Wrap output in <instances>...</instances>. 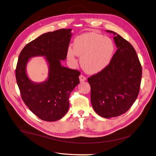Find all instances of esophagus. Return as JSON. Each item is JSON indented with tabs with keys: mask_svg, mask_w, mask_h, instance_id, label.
Returning a JSON list of instances; mask_svg holds the SVG:
<instances>
[{
	"mask_svg": "<svg viewBox=\"0 0 156 156\" xmlns=\"http://www.w3.org/2000/svg\"><path fill=\"white\" fill-rule=\"evenodd\" d=\"M79 78H80V81L81 82H84V81L86 80V77L85 76H83V74H81V75H80Z\"/></svg>",
	"mask_w": 156,
	"mask_h": 156,
	"instance_id": "esophagus-1",
	"label": "esophagus"
}]
</instances>
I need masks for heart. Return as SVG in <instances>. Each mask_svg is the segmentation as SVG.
<instances>
[{
    "mask_svg": "<svg viewBox=\"0 0 156 156\" xmlns=\"http://www.w3.org/2000/svg\"><path fill=\"white\" fill-rule=\"evenodd\" d=\"M114 50V43L111 39L96 32H89L76 37L74 49L69 47L67 50V57L76 63V55L81 57L80 62L84 70L94 74L109 64Z\"/></svg>",
    "mask_w": 156,
    "mask_h": 156,
    "instance_id": "b5f03b06",
    "label": "heart"
}]
</instances>
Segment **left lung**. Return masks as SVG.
I'll return each mask as SVG.
<instances>
[{
	"instance_id": "left-lung-1",
	"label": "left lung",
	"mask_w": 156,
	"mask_h": 156,
	"mask_svg": "<svg viewBox=\"0 0 156 156\" xmlns=\"http://www.w3.org/2000/svg\"><path fill=\"white\" fill-rule=\"evenodd\" d=\"M118 48L104 69L88 78L94 111L104 118L118 117L129 110L140 92L142 69L133 46L116 32Z\"/></svg>"
}]
</instances>
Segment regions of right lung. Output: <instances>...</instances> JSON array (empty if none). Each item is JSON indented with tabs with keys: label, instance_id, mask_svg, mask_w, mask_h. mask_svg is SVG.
Masks as SVG:
<instances>
[{
	"label": "right lung",
	"instance_id": "add662e5",
	"mask_svg": "<svg viewBox=\"0 0 156 156\" xmlns=\"http://www.w3.org/2000/svg\"><path fill=\"white\" fill-rule=\"evenodd\" d=\"M71 29L41 35L25 46L16 67V79L22 98L29 110L43 120L62 119L69 110V97L79 83L80 72L61 66L66 58L72 36ZM44 56L49 64V78L40 84L32 83L26 74L28 59Z\"/></svg>",
	"mask_w": 156,
	"mask_h": 156
}]
</instances>
